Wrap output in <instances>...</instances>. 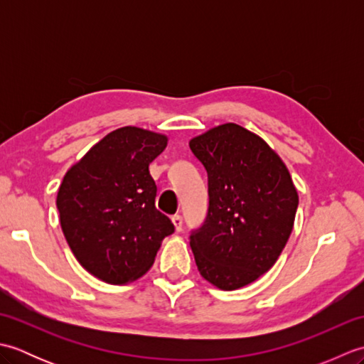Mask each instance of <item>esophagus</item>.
I'll use <instances>...</instances> for the list:
<instances>
[{
    "mask_svg": "<svg viewBox=\"0 0 364 364\" xmlns=\"http://www.w3.org/2000/svg\"><path fill=\"white\" fill-rule=\"evenodd\" d=\"M172 222H173V225H175V230L176 231H181V228H183V218L180 214H175V215H172Z\"/></svg>",
    "mask_w": 364,
    "mask_h": 364,
    "instance_id": "1",
    "label": "esophagus"
}]
</instances>
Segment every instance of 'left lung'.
I'll return each instance as SVG.
<instances>
[{
	"label": "left lung",
	"mask_w": 364,
	"mask_h": 364,
	"mask_svg": "<svg viewBox=\"0 0 364 364\" xmlns=\"http://www.w3.org/2000/svg\"><path fill=\"white\" fill-rule=\"evenodd\" d=\"M189 146L208 172L210 208L191 236L198 272L222 291L266 274L294 228L299 194L264 139L237 123L208 129Z\"/></svg>",
	"instance_id": "obj_1"
}]
</instances>
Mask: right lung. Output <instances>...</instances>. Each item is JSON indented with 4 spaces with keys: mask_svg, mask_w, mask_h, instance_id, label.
Instances as JSON below:
<instances>
[{
    "mask_svg": "<svg viewBox=\"0 0 364 364\" xmlns=\"http://www.w3.org/2000/svg\"><path fill=\"white\" fill-rule=\"evenodd\" d=\"M168 137L150 129L111 131L67 170L56 198L60 228L75 258L109 284L149 272L173 223L154 206L149 166Z\"/></svg>",
    "mask_w": 364,
    "mask_h": 364,
    "instance_id": "add662e5",
    "label": "right lung"
}]
</instances>
